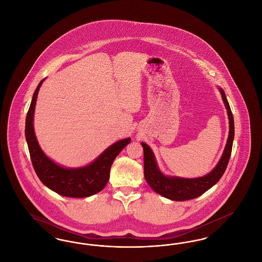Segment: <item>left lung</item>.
<instances>
[{
	"instance_id": "obj_1",
	"label": "left lung",
	"mask_w": 262,
	"mask_h": 262,
	"mask_svg": "<svg viewBox=\"0 0 262 262\" xmlns=\"http://www.w3.org/2000/svg\"><path fill=\"white\" fill-rule=\"evenodd\" d=\"M222 100L224 102L225 107L228 114L229 119V136L227 143L225 145L223 154L215 166V168L208 174L199 177V178H181L176 176H166L163 174L158 167L155 155L149 145L144 142H141L143 147V159H144V178L149 185L150 187L168 200L174 201H184V200L196 199L211 188L219 180L226 171L228 163L231 157L233 141L235 137V126H234V118L231 111L229 102L226 98L224 90L221 88H218Z\"/></svg>"
}]
</instances>
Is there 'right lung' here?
Here are the masks:
<instances>
[{"label": "right lung", "instance_id": "obj_1", "mask_svg": "<svg viewBox=\"0 0 262 262\" xmlns=\"http://www.w3.org/2000/svg\"><path fill=\"white\" fill-rule=\"evenodd\" d=\"M43 80L34 91L25 121V138L31 162L39 180L51 190L68 198H88L101 191L108 183L115 158L130 142L127 137L121 139L104 150L86 166L66 168L50 159L41 149L34 133L33 117L38 92Z\"/></svg>", "mask_w": 262, "mask_h": 262}]
</instances>
